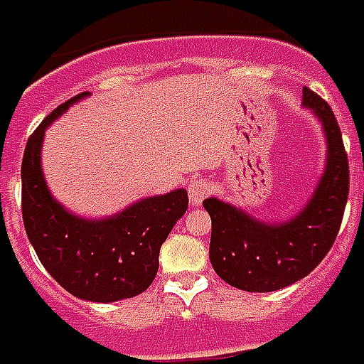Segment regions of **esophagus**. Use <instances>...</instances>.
Returning a JSON list of instances; mask_svg holds the SVG:
<instances>
[{
    "label": "esophagus",
    "mask_w": 364,
    "mask_h": 364,
    "mask_svg": "<svg viewBox=\"0 0 364 364\" xmlns=\"http://www.w3.org/2000/svg\"><path fill=\"white\" fill-rule=\"evenodd\" d=\"M213 186L207 178H193L190 184H188V198H190V203L193 207H199L203 203L205 198H209Z\"/></svg>",
    "instance_id": "esophagus-1"
}]
</instances>
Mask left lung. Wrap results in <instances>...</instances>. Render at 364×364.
I'll return each instance as SVG.
<instances>
[{"instance_id":"left-lung-1","label":"left lung","mask_w":364,"mask_h":364,"mask_svg":"<svg viewBox=\"0 0 364 364\" xmlns=\"http://www.w3.org/2000/svg\"><path fill=\"white\" fill-rule=\"evenodd\" d=\"M303 107L313 111L326 138L324 171L307 205L286 223H264L240 207L209 198V259L224 282L245 291H276L318 267L340 230L349 193V163L332 109L303 88Z\"/></svg>"}]
</instances>
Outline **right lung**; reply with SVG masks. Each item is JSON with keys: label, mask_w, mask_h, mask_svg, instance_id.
Segmentation results:
<instances>
[{"label": "right lung", "mask_w": 364, "mask_h": 364, "mask_svg": "<svg viewBox=\"0 0 364 364\" xmlns=\"http://www.w3.org/2000/svg\"><path fill=\"white\" fill-rule=\"evenodd\" d=\"M88 95L65 101L26 141L21 166L23 220L40 263L59 286L78 299L111 303L151 286L161 245L188 209V192L180 188L144 198L105 218L78 217L59 203L43 176V136L55 119Z\"/></svg>", "instance_id": "add662e5"}]
</instances>
